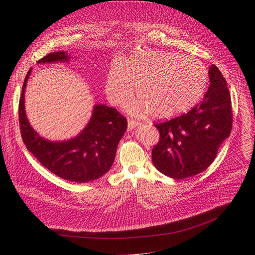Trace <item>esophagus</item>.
<instances>
[{
	"mask_svg": "<svg viewBox=\"0 0 255 255\" xmlns=\"http://www.w3.org/2000/svg\"><path fill=\"white\" fill-rule=\"evenodd\" d=\"M139 125H140V123H139V122H137V121L131 120V119H129V120H128V129H129V130L134 129V128H136V127H137V126H139Z\"/></svg>",
	"mask_w": 255,
	"mask_h": 255,
	"instance_id": "34e87169",
	"label": "esophagus"
}]
</instances>
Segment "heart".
Listing matches in <instances>:
<instances>
[{
    "mask_svg": "<svg viewBox=\"0 0 255 255\" xmlns=\"http://www.w3.org/2000/svg\"><path fill=\"white\" fill-rule=\"evenodd\" d=\"M136 85L138 98L126 104L133 115L148 114L170 119L186 113L203 97L208 85L205 65L176 52L140 50L125 63L115 60L106 79V94L113 104L132 95Z\"/></svg>",
    "mask_w": 255,
    "mask_h": 255,
    "instance_id": "b5f03b06",
    "label": "heart"
}]
</instances>
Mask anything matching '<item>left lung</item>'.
I'll return each instance as SVG.
<instances>
[{
    "label": "left lung",
    "instance_id": "1",
    "mask_svg": "<svg viewBox=\"0 0 255 255\" xmlns=\"http://www.w3.org/2000/svg\"><path fill=\"white\" fill-rule=\"evenodd\" d=\"M210 87L204 99L182 116L156 124L159 142L152 150V161L172 179L193 177L215 160L221 143L233 127L232 101L226 80L215 65L209 68Z\"/></svg>",
    "mask_w": 255,
    "mask_h": 255
}]
</instances>
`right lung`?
<instances>
[{
	"mask_svg": "<svg viewBox=\"0 0 255 255\" xmlns=\"http://www.w3.org/2000/svg\"><path fill=\"white\" fill-rule=\"evenodd\" d=\"M66 51L51 52L38 64L69 62ZM32 68L26 74L19 100V125L22 140L44 167L67 181L87 183L102 177L114 164L120 139L127 129V120L113 107L94 105L87 126L76 136L62 141L48 140L31 126L24 110V92Z\"/></svg>",
	"mask_w": 255,
	"mask_h": 255,
	"instance_id": "obj_1",
	"label": "right lung"
}]
</instances>
